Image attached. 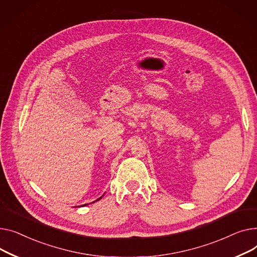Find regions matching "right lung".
<instances>
[{
	"label": "right lung",
	"mask_w": 257,
	"mask_h": 257,
	"mask_svg": "<svg viewBox=\"0 0 257 257\" xmlns=\"http://www.w3.org/2000/svg\"><path fill=\"white\" fill-rule=\"evenodd\" d=\"M102 196H103V195H102ZM102 196H101V197H99V198H98V199H97V200H99V199H101V198H102ZM97 200H95V201H97ZM95 201H93V202H95ZM87 204H88V203H87ZM87 204H84V205H87ZM81 206H83V205H81Z\"/></svg>",
	"instance_id": "1"
}]
</instances>
